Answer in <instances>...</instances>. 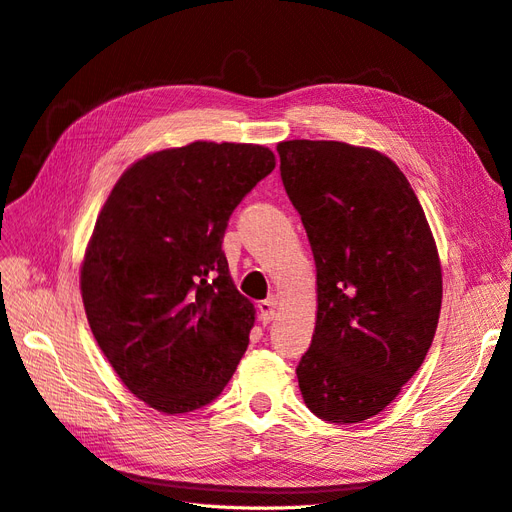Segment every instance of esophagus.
Wrapping results in <instances>:
<instances>
[{
  "instance_id": "34e87169",
  "label": "esophagus",
  "mask_w": 512,
  "mask_h": 512,
  "mask_svg": "<svg viewBox=\"0 0 512 512\" xmlns=\"http://www.w3.org/2000/svg\"><path fill=\"white\" fill-rule=\"evenodd\" d=\"M257 308H259V321H261L263 325H268V323L274 319V308H276V302H274L272 298H268V300H261V302L257 304Z\"/></svg>"
}]
</instances>
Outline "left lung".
<instances>
[{"mask_svg":"<svg viewBox=\"0 0 512 512\" xmlns=\"http://www.w3.org/2000/svg\"><path fill=\"white\" fill-rule=\"evenodd\" d=\"M276 151L317 263V327L295 368L300 391L319 419L361 423L398 398L430 351L442 302L436 242L389 157L332 140Z\"/></svg>","mask_w":512,"mask_h":512,"instance_id":"obj_1","label":"left lung"}]
</instances>
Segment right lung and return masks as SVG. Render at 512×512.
Wrapping results in <instances>:
<instances>
[{"label": "right lung", "instance_id": "add662e5", "mask_svg": "<svg viewBox=\"0 0 512 512\" xmlns=\"http://www.w3.org/2000/svg\"><path fill=\"white\" fill-rule=\"evenodd\" d=\"M276 166L259 144L191 142L136 161L97 217L80 291L91 332L138 400L210 404L255 323L221 249L227 221Z\"/></svg>", "mask_w": 512, "mask_h": 512}]
</instances>
